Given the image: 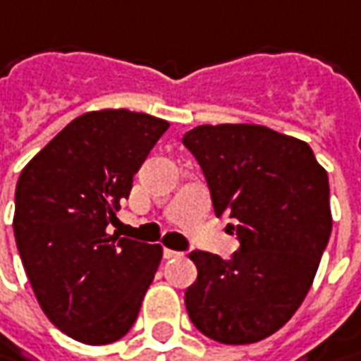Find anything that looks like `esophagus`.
Here are the masks:
<instances>
[{
	"instance_id": "34e87169",
	"label": "esophagus",
	"mask_w": 361,
	"mask_h": 361,
	"mask_svg": "<svg viewBox=\"0 0 361 361\" xmlns=\"http://www.w3.org/2000/svg\"><path fill=\"white\" fill-rule=\"evenodd\" d=\"M164 257L165 259H178V257H181V252L171 250V248H164Z\"/></svg>"
}]
</instances>
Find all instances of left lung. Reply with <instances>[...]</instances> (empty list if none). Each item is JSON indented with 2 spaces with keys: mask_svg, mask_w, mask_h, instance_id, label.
<instances>
[{
  "mask_svg": "<svg viewBox=\"0 0 361 361\" xmlns=\"http://www.w3.org/2000/svg\"><path fill=\"white\" fill-rule=\"evenodd\" d=\"M181 141L240 243L230 260L190 255L188 315L214 341H260L289 322L315 279L331 234L327 171L305 141L262 125H200Z\"/></svg>",
  "mask_w": 361,
  "mask_h": 361,
  "instance_id": "obj_1",
  "label": "left lung"
}]
</instances>
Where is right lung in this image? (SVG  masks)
Returning <instances> with one entry per match:
<instances>
[{
  "label": "right lung",
  "mask_w": 361,
  "mask_h": 361,
  "mask_svg": "<svg viewBox=\"0 0 361 361\" xmlns=\"http://www.w3.org/2000/svg\"><path fill=\"white\" fill-rule=\"evenodd\" d=\"M169 123L127 109L76 117L25 165L13 234L42 311L66 336L113 343L139 315L164 248L109 234Z\"/></svg>",
  "instance_id": "1"
}]
</instances>
